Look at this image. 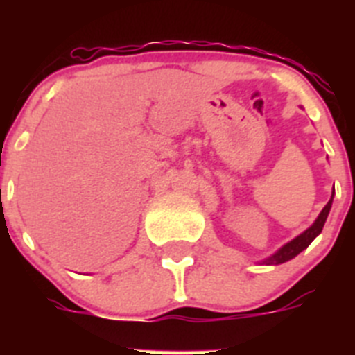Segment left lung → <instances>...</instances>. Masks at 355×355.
<instances>
[{"mask_svg":"<svg viewBox=\"0 0 355 355\" xmlns=\"http://www.w3.org/2000/svg\"><path fill=\"white\" fill-rule=\"evenodd\" d=\"M332 197H334V192H332L331 199H329V202L325 205V208L320 211L318 216H316V220L313 222L311 227H307L302 234H299L297 238H293L291 241H288L286 245H283L281 249L277 250V252L272 254L270 258L263 259V263H265V265H281V263H286V261H290V259H293L295 256H299L304 249H307V247H309V243H311V241L315 240L320 233H322V229H324V224H325V220H327L329 211H331Z\"/></svg>","mask_w":355,"mask_h":355,"instance_id":"obj_1","label":"left lung"}]
</instances>
